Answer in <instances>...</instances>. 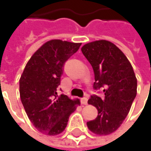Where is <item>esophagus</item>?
<instances>
[{
  "instance_id": "esophagus-1",
  "label": "esophagus",
  "mask_w": 151,
  "mask_h": 151,
  "mask_svg": "<svg viewBox=\"0 0 151 151\" xmlns=\"http://www.w3.org/2000/svg\"><path fill=\"white\" fill-rule=\"evenodd\" d=\"M87 101H88L87 97H83V98H81V104L86 105V104H87Z\"/></svg>"
}]
</instances>
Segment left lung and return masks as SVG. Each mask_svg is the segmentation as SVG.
<instances>
[{
  "label": "left lung",
  "mask_w": 151,
  "mask_h": 151,
  "mask_svg": "<svg viewBox=\"0 0 151 151\" xmlns=\"http://www.w3.org/2000/svg\"><path fill=\"white\" fill-rule=\"evenodd\" d=\"M81 51L94 70V89L103 88L105 95L104 99L91 96L88 100L98 115L86 124L95 134L107 135L119 129L129 113L137 94L136 76L128 58L110 41L91 42Z\"/></svg>",
  "instance_id": "8db88e82"
}]
</instances>
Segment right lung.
Segmentation results:
<instances>
[{"label": "right lung", "instance_id": "right-lung-1", "mask_svg": "<svg viewBox=\"0 0 151 151\" xmlns=\"http://www.w3.org/2000/svg\"><path fill=\"white\" fill-rule=\"evenodd\" d=\"M81 43L52 39L30 58L19 80L22 103L29 120L39 132L57 135L66 128L70 115L81 105L80 99L57 94L65 62Z\"/></svg>", "mask_w": 151, "mask_h": 151}]
</instances>
